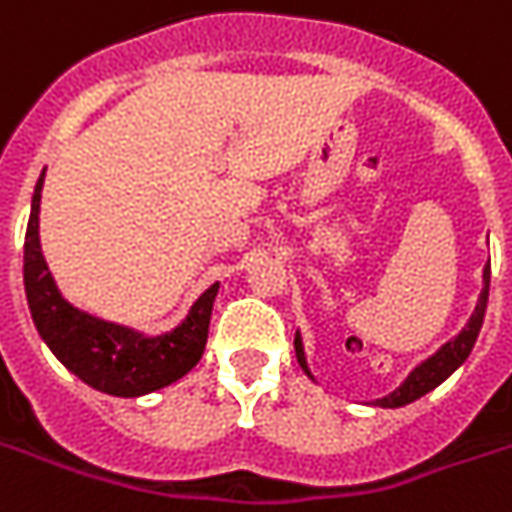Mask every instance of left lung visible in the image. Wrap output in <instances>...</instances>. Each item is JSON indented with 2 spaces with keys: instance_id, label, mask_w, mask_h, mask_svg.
<instances>
[{
  "instance_id": "obj_1",
  "label": "left lung",
  "mask_w": 512,
  "mask_h": 512,
  "mask_svg": "<svg viewBox=\"0 0 512 512\" xmlns=\"http://www.w3.org/2000/svg\"><path fill=\"white\" fill-rule=\"evenodd\" d=\"M487 291H490V260H487V266H485V289H482V294H479L476 311H473V317L467 320V326L462 328V334H459L456 340H450V343L442 345V348L433 354L431 360H425L419 368H414V371H411V377L405 379L394 394L377 399L379 408H402V405H408V402H414V399L425 397L428 391H433L439 382H445V379H448L450 374H453V371H456V368L470 357V351H473V345H476V337H479V328H482V323H485ZM294 351H297V362H300V365H303V371L309 374V365H306V354H303L300 334L294 337Z\"/></svg>"
}]
</instances>
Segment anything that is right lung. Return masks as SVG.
I'll return each mask as SVG.
<instances>
[{"label": "right lung", "mask_w": 512, "mask_h": 512, "mask_svg": "<svg viewBox=\"0 0 512 512\" xmlns=\"http://www.w3.org/2000/svg\"><path fill=\"white\" fill-rule=\"evenodd\" d=\"M42 184L45 172L33 192L27 221L25 294L30 317L50 351L81 382L110 397H141L192 371L206 348L218 283L203 291L181 326L161 337H141L133 328L104 323L73 309L56 289L39 243Z\"/></svg>", "instance_id": "right-lung-1"}]
</instances>
